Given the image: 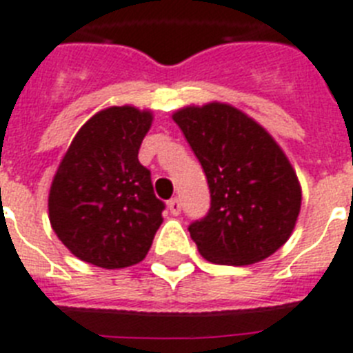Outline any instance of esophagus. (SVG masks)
<instances>
[{
    "label": "esophagus",
    "instance_id": "esophagus-1",
    "mask_svg": "<svg viewBox=\"0 0 353 353\" xmlns=\"http://www.w3.org/2000/svg\"><path fill=\"white\" fill-rule=\"evenodd\" d=\"M168 209L173 216H179L180 211H182V202H180V198H171L170 202H168Z\"/></svg>",
    "mask_w": 353,
    "mask_h": 353
}]
</instances>
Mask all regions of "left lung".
Here are the masks:
<instances>
[{"label":"left lung","mask_w":353,"mask_h":353,"mask_svg":"<svg viewBox=\"0 0 353 353\" xmlns=\"http://www.w3.org/2000/svg\"><path fill=\"white\" fill-rule=\"evenodd\" d=\"M173 121L211 191L208 216L189 225L198 252L218 265L258 263L274 254L292 234L301 209L298 174L278 142L227 103L180 108Z\"/></svg>","instance_id":"8db88e82"}]
</instances>
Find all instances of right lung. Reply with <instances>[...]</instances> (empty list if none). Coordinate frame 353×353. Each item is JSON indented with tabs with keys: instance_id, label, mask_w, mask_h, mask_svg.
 Listing matches in <instances>:
<instances>
[{
	"instance_id": "obj_1",
	"label": "right lung",
	"mask_w": 353,
	"mask_h": 353,
	"mask_svg": "<svg viewBox=\"0 0 353 353\" xmlns=\"http://www.w3.org/2000/svg\"><path fill=\"white\" fill-rule=\"evenodd\" d=\"M153 113L135 106L101 110L77 131L52 180L48 218L79 260L103 269L142 261L162 223L139 150Z\"/></svg>"
}]
</instances>
